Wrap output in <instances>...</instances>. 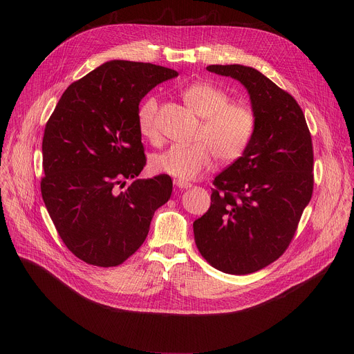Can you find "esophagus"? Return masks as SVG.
Instances as JSON below:
<instances>
[{
  "mask_svg": "<svg viewBox=\"0 0 354 354\" xmlns=\"http://www.w3.org/2000/svg\"><path fill=\"white\" fill-rule=\"evenodd\" d=\"M175 185H176V187H179V189H187V187L192 186L189 182H183V180H179V179L175 180Z\"/></svg>",
  "mask_w": 354,
  "mask_h": 354,
  "instance_id": "34e87169",
  "label": "esophagus"
}]
</instances>
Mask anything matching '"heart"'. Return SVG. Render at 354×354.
<instances>
[{
  "label": "heart",
  "mask_w": 354,
  "mask_h": 354,
  "mask_svg": "<svg viewBox=\"0 0 354 354\" xmlns=\"http://www.w3.org/2000/svg\"><path fill=\"white\" fill-rule=\"evenodd\" d=\"M186 106L198 118L194 144L172 145L151 158V169L179 180H194L203 175L213 162L232 164L248 149L258 127L255 109L245 102H232L227 91L207 81H197L180 91ZM158 100L145 97L137 111L140 134L151 141H160L157 124Z\"/></svg>",
  "instance_id": "heart-1"
}]
</instances>
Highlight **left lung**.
<instances>
[{"mask_svg":"<svg viewBox=\"0 0 354 354\" xmlns=\"http://www.w3.org/2000/svg\"><path fill=\"white\" fill-rule=\"evenodd\" d=\"M245 85L258 127L245 154L218 174L210 209L193 223L194 242L213 268L258 272L279 259L294 238L314 190V149L297 100L252 67L209 66Z\"/></svg>","mask_w":354,"mask_h":354,"instance_id":"obj_1","label":"left lung"}]
</instances>
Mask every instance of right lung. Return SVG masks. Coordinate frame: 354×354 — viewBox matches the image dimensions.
Wrapping results in <instances>:
<instances>
[{
  "label": "right lung",
  "instance_id": "obj_1",
  "mask_svg": "<svg viewBox=\"0 0 354 354\" xmlns=\"http://www.w3.org/2000/svg\"><path fill=\"white\" fill-rule=\"evenodd\" d=\"M176 75L151 63L108 62L73 82L46 123L41 197L64 245L88 265L127 261L171 197L169 175L137 179L147 162L137 111Z\"/></svg>",
  "mask_w": 354,
  "mask_h": 354
}]
</instances>
